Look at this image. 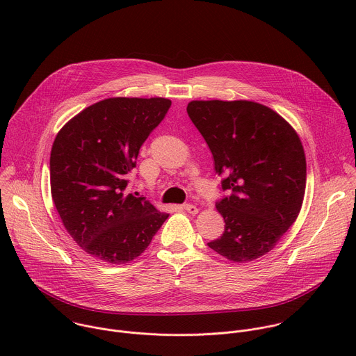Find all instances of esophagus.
<instances>
[{
	"label": "esophagus",
	"mask_w": 356,
	"mask_h": 356,
	"mask_svg": "<svg viewBox=\"0 0 356 356\" xmlns=\"http://www.w3.org/2000/svg\"><path fill=\"white\" fill-rule=\"evenodd\" d=\"M183 209L190 213V214H197L198 213V209L194 206V204H183Z\"/></svg>",
	"instance_id": "34e87169"
}]
</instances>
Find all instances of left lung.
Wrapping results in <instances>:
<instances>
[{
    "instance_id": "1",
    "label": "left lung",
    "mask_w": 356,
    "mask_h": 356,
    "mask_svg": "<svg viewBox=\"0 0 356 356\" xmlns=\"http://www.w3.org/2000/svg\"><path fill=\"white\" fill-rule=\"evenodd\" d=\"M187 114L206 139L221 190L222 235L207 245L232 262L269 252L296 221L306 190V156L296 131L253 101H191Z\"/></svg>"
}]
</instances>
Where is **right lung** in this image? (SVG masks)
<instances>
[{
    "mask_svg": "<svg viewBox=\"0 0 356 356\" xmlns=\"http://www.w3.org/2000/svg\"><path fill=\"white\" fill-rule=\"evenodd\" d=\"M168 98H107L58 134L50 152V188L65 228L90 255L127 264L149 246L169 214L128 194L139 149L165 118Z\"/></svg>",
    "mask_w": 356,
    "mask_h": 356,
    "instance_id": "obj_1",
    "label": "right lung"
}]
</instances>
